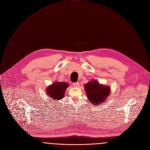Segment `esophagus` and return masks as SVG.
I'll return each instance as SVG.
<instances>
[{
  "label": "esophagus",
  "mask_w": 150,
  "mask_h": 150,
  "mask_svg": "<svg viewBox=\"0 0 150 150\" xmlns=\"http://www.w3.org/2000/svg\"><path fill=\"white\" fill-rule=\"evenodd\" d=\"M73 86H74V87H76V88H77V87H78L79 86V82H75V83H73Z\"/></svg>",
  "instance_id": "obj_1"
}]
</instances>
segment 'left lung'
Listing matches in <instances>:
<instances>
[{
	"instance_id": "obj_1",
	"label": "left lung",
	"mask_w": 150,
	"mask_h": 150,
	"mask_svg": "<svg viewBox=\"0 0 150 150\" xmlns=\"http://www.w3.org/2000/svg\"><path fill=\"white\" fill-rule=\"evenodd\" d=\"M88 98L95 106L102 103L110 93V88L100 85L96 81H92L85 85Z\"/></svg>"
}]
</instances>
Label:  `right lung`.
<instances>
[{
  "label": "right lung",
  "instance_id": "1",
  "mask_svg": "<svg viewBox=\"0 0 150 150\" xmlns=\"http://www.w3.org/2000/svg\"><path fill=\"white\" fill-rule=\"evenodd\" d=\"M68 86V84L65 82H55L48 87L47 92L52 99L60 100L63 98L65 91Z\"/></svg>",
  "mask_w": 150,
  "mask_h": 150
}]
</instances>
